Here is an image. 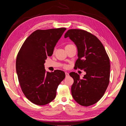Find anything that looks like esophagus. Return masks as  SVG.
<instances>
[{"mask_svg":"<svg viewBox=\"0 0 126 126\" xmlns=\"http://www.w3.org/2000/svg\"><path fill=\"white\" fill-rule=\"evenodd\" d=\"M65 76L66 77H68L69 76V74L68 73H66V72H65Z\"/></svg>","mask_w":126,"mask_h":126,"instance_id":"esophagus-1","label":"esophagus"}]
</instances>
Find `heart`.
Masks as SVG:
<instances>
[{"label": "heart", "mask_w": 126, "mask_h": 126, "mask_svg": "<svg viewBox=\"0 0 126 126\" xmlns=\"http://www.w3.org/2000/svg\"><path fill=\"white\" fill-rule=\"evenodd\" d=\"M70 45H72V44H68V45H66L65 47H69V46H70Z\"/></svg>", "instance_id": "1"}]
</instances>
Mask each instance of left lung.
I'll use <instances>...</instances> for the list:
<instances>
[{"label":"left lung","mask_w":126,"mask_h":126,"mask_svg":"<svg viewBox=\"0 0 126 126\" xmlns=\"http://www.w3.org/2000/svg\"><path fill=\"white\" fill-rule=\"evenodd\" d=\"M64 37H69L77 47L79 58L75 69L86 72L82 79L75 72L69 74L74 81L71 86L72 96L80 105L92 106L100 100L108 86L109 58L100 40L86 31L70 29Z\"/></svg>","instance_id":"1"}]
</instances>
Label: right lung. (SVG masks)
Listing matches in <instances>:
<instances>
[{
    "label": "right lung",
    "mask_w": 126,
    "mask_h": 126,
    "mask_svg": "<svg viewBox=\"0 0 126 126\" xmlns=\"http://www.w3.org/2000/svg\"><path fill=\"white\" fill-rule=\"evenodd\" d=\"M66 29L34 31L18 52L16 65L20 86L25 97L37 105H45L54 100L58 85L65 78L62 70L46 71L44 64Z\"/></svg>",
    "instance_id": "obj_1"
}]
</instances>
